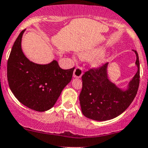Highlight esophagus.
Returning <instances> with one entry per match:
<instances>
[{
  "label": "esophagus",
  "instance_id": "esophagus-1",
  "mask_svg": "<svg viewBox=\"0 0 148 148\" xmlns=\"http://www.w3.org/2000/svg\"><path fill=\"white\" fill-rule=\"evenodd\" d=\"M82 74H83V70H82V68L78 66V67H77L74 69V73H73V77H74V78H81Z\"/></svg>",
  "mask_w": 148,
  "mask_h": 148
}]
</instances>
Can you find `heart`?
Returning a JSON list of instances; mask_svg holds the SVG:
<instances>
[{
    "label": "heart",
    "instance_id": "heart-1",
    "mask_svg": "<svg viewBox=\"0 0 148 148\" xmlns=\"http://www.w3.org/2000/svg\"><path fill=\"white\" fill-rule=\"evenodd\" d=\"M106 49L103 47H98L91 50L80 53V57L83 59H91L90 64L94 69H99L108 61V56L103 54Z\"/></svg>",
    "mask_w": 148,
    "mask_h": 148
}]
</instances>
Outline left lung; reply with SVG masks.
<instances>
[{
  "label": "left lung",
  "mask_w": 148,
  "mask_h": 148,
  "mask_svg": "<svg viewBox=\"0 0 148 148\" xmlns=\"http://www.w3.org/2000/svg\"><path fill=\"white\" fill-rule=\"evenodd\" d=\"M133 52L138 71L125 88H120L109 79L108 63L83 74L79 101L82 113L86 118L97 121L113 119L123 113L133 102L140 82L139 57L136 50Z\"/></svg>",
  "instance_id": "1"
}]
</instances>
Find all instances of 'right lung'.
<instances>
[{
  "label": "right lung",
  "instance_id": "right-lung-1",
  "mask_svg": "<svg viewBox=\"0 0 148 148\" xmlns=\"http://www.w3.org/2000/svg\"><path fill=\"white\" fill-rule=\"evenodd\" d=\"M24 32L17 37L9 56L8 84L22 104L34 111H46L54 106L62 90L71 82L74 68L62 69L55 60L47 64L29 60L21 47Z\"/></svg>",
  "mask_w": 148,
  "mask_h": 148
}]
</instances>
